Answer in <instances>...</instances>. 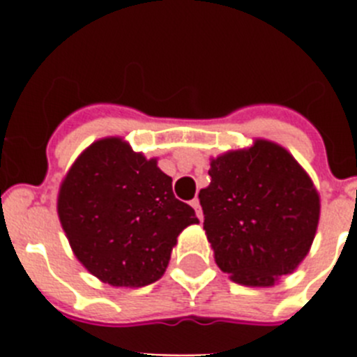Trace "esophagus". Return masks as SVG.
<instances>
[{"mask_svg":"<svg viewBox=\"0 0 357 357\" xmlns=\"http://www.w3.org/2000/svg\"><path fill=\"white\" fill-rule=\"evenodd\" d=\"M191 207H193V209L197 211V216L200 218V220H204V213H202L200 200H198V198H193V200H191Z\"/></svg>","mask_w":357,"mask_h":357,"instance_id":"1","label":"esophagus"}]
</instances>
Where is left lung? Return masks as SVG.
I'll use <instances>...</instances> for the list:
<instances>
[{
	"instance_id": "1",
	"label": "left lung",
	"mask_w": 357,
	"mask_h": 357,
	"mask_svg": "<svg viewBox=\"0 0 357 357\" xmlns=\"http://www.w3.org/2000/svg\"><path fill=\"white\" fill-rule=\"evenodd\" d=\"M209 175L198 197L220 270L250 288L295 272L320 222V195L298 160L273 141L254 139L213 157Z\"/></svg>"
}]
</instances>
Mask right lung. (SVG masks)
<instances>
[{"instance_id": "right-lung-1", "label": "right lung", "mask_w": 357, "mask_h": 357, "mask_svg": "<svg viewBox=\"0 0 357 357\" xmlns=\"http://www.w3.org/2000/svg\"><path fill=\"white\" fill-rule=\"evenodd\" d=\"M56 213L73 254L96 279L143 288L164 275L176 238L198 223L172 176L123 137L85 148L66 173Z\"/></svg>"}]
</instances>
